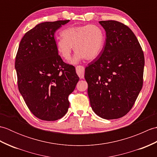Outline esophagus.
Returning <instances> with one entry per match:
<instances>
[{
    "instance_id": "34e87169",
    "label": "esophagus",
    "mask_w": 157,
    "mask_h": 157,
    "mask_svg": "<svg viewBox=\"0 0 157 157\" xmlns=\"http://www.w3.org/2000/svg\"><path fill=\"white\" fill-rule=\"evenodd\" d=\"M77 74L78 75L80 79H83L84 78V67L81 65H78L75 67Z\"/></svg>"
}]
</instances>
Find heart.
Here are the masks:
<instances>
[{"label": "heart", "instance_id": "1", "mask_svg": "<svg viewBox=\"0 0 157 157\" xmlns=\"http://www.w3.org/2000/svg\"><path fill=\"white\" fill-rule=\"evenodd\" d=\"M62 38L56 40L59 54L65 61L71 59L74 46L76 52L72 63L85 59L92 60L99 55L104 47L105 32L96 24L82 25L66 28L61 32Z\"/></svg>", "mask_w": 157, "mask_h": 157}]
</instances>
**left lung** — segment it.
Segmentation results:
<instances>
[{
	"instance_id": "obj_1",
	"label": "left lung",
	"mask_w": 157,
	"mask_h": 157,
	"mask_svg": "<svg viewBox=\"0 0 157 157\" xmlns=\"http://www.w3.org/2000/svg\"><path fill=\"white\" fill-rule=\"evenodd\" d=\"M106 38L98 57L85 69L93 111L105 119L122 117L137 99L143 85L144 56L131 29L114 21H99Z\"/></svg>"
}]
</instances>
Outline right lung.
<instances>
[{
    "mask_svg": "<svg viewBox=\"0 0 157 157\" xmlns=\"http://www.w3.org/2000/svg\"><path fill=\"white\" fill-rule=\"evenodd\" d=\"M69 21L39 23L23 36L16 55L19 92L29 111L44 121H55L66 114L68 96L79 79L74 66L59 55L54 37Z\"/></svg>",
    "mask_w": 157,
    "mask_h": 157,
    "instance_id": "add662e5",
    "label": "right lung"
}]
</instances>
